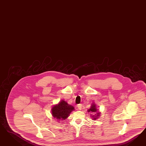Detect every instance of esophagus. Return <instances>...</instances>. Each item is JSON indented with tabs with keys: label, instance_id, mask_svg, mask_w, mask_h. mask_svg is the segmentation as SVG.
Listing matches in <instances>:
<instances>
[{
	"label": "esophagus",
	"instance_id": "esophagus-1",
	"mask_svg": "<svg viewBox=\"0 0 146 146\" xmlns=\"http://www.w3.org/2000/svg\"><path fill=\"white\" fill-rule=\"evenodd\" d=\"M77 108L79 110H81L82 109V106L81 104H78V105H77Z\"/></svg>",
	"mask_w": 146,
	"mask_h": 146
}]
</instances>
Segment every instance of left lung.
Masks as SVG:
<instances>
[{"mask_svg":"<svg viewBox=\"0 0 146 146\" xmlns=\"http://www.w3.org/2000/svg\"><path fill=\"white\" fill-rule=\"evenodd\" d=\"M87 112L91 113H90L91 118L93 120H96V119H97L98 118H99V117L101 115V113H100V112H99V111L98 110V109H97V106H96V104H94V103L92 104L90 108L87 110ZM95 112H96V113H95ZM94 113L96 114L94 115H93L92 113Z\"/></svg>","mask_w":146,"mask_h":146,"instance_id":"obj_1","label":"left lung"}]
</instances>
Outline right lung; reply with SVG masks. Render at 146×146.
<instances>
[{
    "mask_svg": "<svg viewBox=\"0 0 146 146\" xmlns=\"http://www.w3.org/2000/svg\"><path fill=\"white\" fill-rule=\"evenodd\" d=\"M74 110V106L68 104L67 102L62 100L58 104L52 107L51 114L54 118L60 121L67 118L71 112Z\"/></svg>",
    "mask_w": 146,
    "mask_h": 146,
    "instance_id": "add662e5",
    "label": "right lung"
}]
</instances>
